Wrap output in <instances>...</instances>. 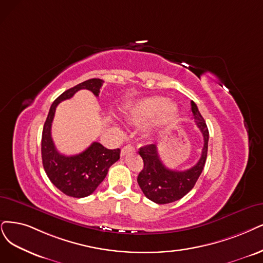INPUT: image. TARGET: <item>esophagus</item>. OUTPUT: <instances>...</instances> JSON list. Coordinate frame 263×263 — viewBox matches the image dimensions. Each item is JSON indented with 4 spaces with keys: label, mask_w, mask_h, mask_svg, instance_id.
<instances>
[{
    "label": "esophagus",
    "mask_w": 263,
    "mask_h": 263,
    "mask_svg": "<svg viewBox=\"0 0 263 263\" xmlns=\"http://www.w3.org/2000/svg\"><path fill=\"white\" fill-rule=\"evenodd\" d=\"M135 148L134 146H132V145H125V146L121 149V156H124L125 154H128L130 152H134Z\"/></svg>",
    "instance_id": "obj_1"
}]
</instances>
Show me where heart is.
Here are the masks:
<instances>
[{
  "label": "heart",
  "mask_w": 263,
  "mask_h": 263,
  "mask_svg": "<svg viewBox=\"0 0 263 263\" xmlns=\"http://www.w3.org/2000/svg\"><path fill=\"white\" fill-rule=\"evenodd\" d=\"M177 111L178 107L174 103L166 101L161 96H151L131 105L125 117L131 123L142 124L157 116L158 123L164 124L176 116Z\"/></svg>",
  "instance_id": "heart-1"
}]
</instances>
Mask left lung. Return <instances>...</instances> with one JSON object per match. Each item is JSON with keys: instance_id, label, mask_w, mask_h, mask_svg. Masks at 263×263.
I'll use <instances>...</instances> for the list:
<instances>
[{"instance_id": "left-lung-1", "label": "left lung", "mask_w": 263, "mask_h": 263, "mask_svg": "<svg viewBox=\"0 0 263 263\" xmlns=\"http://www.w3.org/2000/svg\"><path fill=\"white\" fill-rule=\"evenodd\" d=\"M193 117L198 129L203 137V147L201 156L195 166L192 168L177 171L167 168L159 158L157 146L149 144L140 148L139 154L143 158L144 168L138 177V183L144 195L156 203H169L181 199L194 187L201 171L205 167L209 131L205 119L200 115L196 104L191 102Z\"/></svg>"}]
</instances>
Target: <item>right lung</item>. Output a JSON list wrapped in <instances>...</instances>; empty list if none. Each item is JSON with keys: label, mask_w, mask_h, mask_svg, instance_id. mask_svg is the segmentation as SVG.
Instances as JSON below:
<instances>
[{"label": "right lung", "mask_w": 263, "mask_h": 263, "mask_svg": "<svg viewBox=\"0 0 263 263\" xmlns=\"http://www.w3.org/2000/svg\"><path fill=\"white\" fill-rule=\"evenodd\" d=\"M103 82L94 78L65 91L53 102L43 126L41 153L44 170L54 185L67 196L82 198L91 195L106 178L111 164L120 158L119 148L108 149L97 142H93L80 154L65 156L57 152L51 137L57 105L71 99L80 90H89L99 96Z\"/></svg>", "instance_id": "obj_1"}]
</instances>
